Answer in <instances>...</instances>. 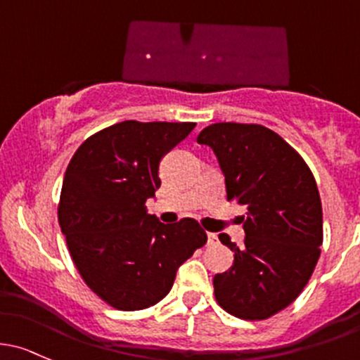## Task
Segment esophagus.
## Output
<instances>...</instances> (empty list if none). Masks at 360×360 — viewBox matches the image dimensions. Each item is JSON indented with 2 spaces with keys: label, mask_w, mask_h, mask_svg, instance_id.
Listing matches in <instances>:
<instances>
[{
  "label": "esophagus",
  "mask_w": 360,
  "mask_h": 360,
  "mask_svg": "<svg viewBox=\"0 0 360 360\" xmlns=\"http://www.w3.org/2000/svg\"><path fill=\"white\" fill-rule=\"evenodd\" d=\"M207 241H209V245H215V243H217V234L209 233V234H207Z\"/></svg>",
  "instance_id": "1"
}]
</instances>
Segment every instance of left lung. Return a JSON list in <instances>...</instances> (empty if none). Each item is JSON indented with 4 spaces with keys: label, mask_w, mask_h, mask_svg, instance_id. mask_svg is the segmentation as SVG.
<instances>
[{
    "label": "left lung",
    "mask_w": 360,
    "mask_h": 360,
    "mask_svg": "<svg viewBox=\"0 0 360 360\" xmlns=\"http://www.w3.org/2000/svg\"><path fill=\"white\" fill-rule=\"evenodd\" d=\"M196 141L214 150L228 200L248 210L241 217L245 247L219 234L234 262L215 274V300L240 319H267L295 302L319 260L323 207L316 179L281 136L259 124H212Z\"/></svg>",
    "instance_id": "8db88e82"
}]
</instances>
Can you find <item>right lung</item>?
Returning a JSON list of instances; mask_svg holds the SVG:
<instances>
[{
  "label": "right lung",
  "mask_w": 360,
  "mask_h": 360,
  "mask_svg": "<svg viewBox=\"0 0 360 360\" xmlns=\"http://www.w3.org/2000/svg\"><path fill=\"white\" fill-rule=\"evenodd\" d=\"M195 126L113 124L89 136L65 170L60 228L81 278L112 307L141 310L158 304L181 264L207 243L195 219L162 224L145 205L160 188L162 157Z\"/></svg>",
  "instance_id": "1"
}]
</instances>
